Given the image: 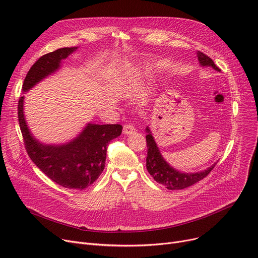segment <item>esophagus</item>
<instances>
[{"label": "esophagus", "mask_w": 258, "mask_h": 258, "mask_svg": "<svg viewBox=\"0 0 258 258\" xmlns=\"http://www.w3.org/2000/svg\"><path fill=\"white\" fill-rule=\"evenodd\" d=\"M135 131H136V130H135V126L132 123H125L123 125V134H125V135H131Z\"/></svg>", "instance_id": "1"}]
</instances>
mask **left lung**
Returning a JSON list of instances; mask_svg holds the SVG:
<instances>
[{"label": "left lung", "instance_id": "left-lung-1", "mask_svg": "<svg viewBox=\"0 0 258 258\" xmlns=\"http://www.w3.org/2000/svg\"><path fill=\"white\" fill-rule=\"evenodd\" d=\"M198 58L203 67H212L214 70L221 71L220 68L216 66L213 60L203 52L198 53ZM146 146H147V157H146V168L150 174L158 183L164 185L170 190H178L186 187L191 186L197 182L206 178L210 171L214 168L215 164L207 168L204 171L196 173H184L170 167L163 157L161 156L159 148L154 140V137L150 130L146 128Z\"/></svg>", "mask_w": 258, "mask_h": 258}]
</instances>
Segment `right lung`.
Returning a JSON list of instances; mask_svg holds the SVG:
<instances>
[{
    "label": "right lung",
    "mask_w": 258,
    "mask_h": 258,
    "mask_svg": "<svg viewBox=\"0 0 258 258\" xmlns=\"http://www.w3.org/2000/svg\"><path fill=\"white\" fill-rule=\"evenodd\" d=\"M77 47L60 48L40 56L27 73L23 90L28 91L39 80L56 71L60 60ZM24 97L19 98L18 117L27 154L33 163L53 182L69 189L81 190L96 181L104 169L106 148L121 135L120 124H88L72 142L60 146L37 142L27 127L23 112Z\"/></svg>",
    "instance_id": "1"
}]
</instances>
